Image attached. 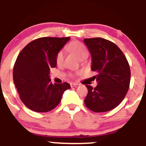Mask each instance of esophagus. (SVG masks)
Wrapping results in <instances>:
<instances>
[{"instance_id":"34e87169","label":"esophagus","mask_w":146,"mask_h":146,"mask_svg":"<svg viewBox=\"0 0 146 146\" xmlns=\"http://www.w3.org/2000/svg\"><path fill=\"white\" fill-rule=\"evenodd\" d=\"M70 85H71V87H75V86H78V84H77V83H71L70 84Z\"/></svg>"}]
</instances>
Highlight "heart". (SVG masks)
Instances as JSON below:
<instances>
[{"instance_id": "1", "label": "heart", "mask_w": 146, "mask_h": 146, "mask_svg": "<svg viewBox=\"0 0 146 146\" xmlns=\"http://www.w3.org/2000/svg\"><path fill=\"white\" fill-rule=\"evenodd\" d=\"M68 48L73 51L76 55V56L80 60H82V58H87L88 56V51L86 48V46L83 44H82V43L79 42L73 43V44L68 46ZM64 58V51L63 49H62L57 53L56 58L57 64H62L63 62Z\"/></svg>"}]
</instances>
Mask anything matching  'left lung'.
I'll list each match as a JSON object with an SVG mask.
<instances>
[{
	"label": "left lung",
	"mask_w": 146,
	"mask_h": 146,
	"mask_svg": "<svg viewBox=\"0 0 146 146\" xmlns=\"http://www.w3.org/2000/svg\"><path fill=\"white\" fill-rule=\"evenodd\" d=\"M84 42L92 57L91 70L98 75L94 88L86 85L85 105L95 113L116 108L123 101L130 81L129 64L123 52L115 43L102 38H85Z\"/></svg>",
	"instance_id": "left-lung-1"
}]
</instances>
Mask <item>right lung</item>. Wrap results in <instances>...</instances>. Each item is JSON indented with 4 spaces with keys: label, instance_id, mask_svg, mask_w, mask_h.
<instances>
[{
    "label": "right lung",
    "instance_id": "obj_1",
    "mask_svg": "<svg viewBox=\"0 0 146 146\" xmlns=\"http://www.w3.org/2000/svg\"><path fill=\"white\" fill-rule=\"evenodd\" d=\"M70 37H43L27 44L16 60L13 78L20 98L29 109L46 113L59 104L67 82L52 84L50 69L56 67L57 53Z\"/></svg>",
    "mask_w": 146,
    "mask_h": 146
}]
</instances>
